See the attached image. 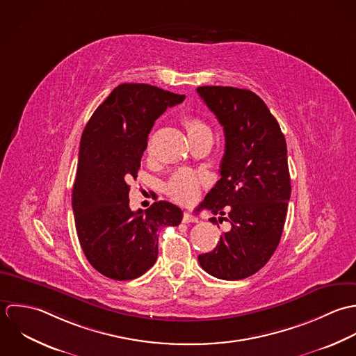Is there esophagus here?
<instances>
[{"label":"esophagus","mask_w":356,"mask_h":356,"mask_svg":"<svg viewBox=\"0 0 356 356\" xmlns=\"http://www.w3.org/2000/svg\"><path fill=\"white\" fill-rule=\"evenodd\" d=\"M183 221L184 222H198V218L195 216L186 212V213L183 214Z\"/></svg>","instance_id":"34e87169"}]
</instances>
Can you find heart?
Wrapping results in <instances>:
<instances>
[{"label": "heart", "instance_id": "heart-1", "mask_svg": "<svg viewBox=\"0 0 356 356\" xmlns=\"http://www.w3.org/2000/svg\"><path fill=\"white\" fill-rule=\"evenodd\" d=\"M181 122L187 131L190 140H195L201 136L211 135L208 125L198 117L187 115L183 118ZM147 149L151 151V142H148ZM200 187H201V181L198 176L191 170L181 169V170H177L170 177L168 183V193L173 200L181 204H191L193 201L197 200L200 194Z\"/></svg>", "mask_w": 356, "mask_h": 356}]
</instances>
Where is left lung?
<instances>
[{
	"instance_id": "left-lung-1",
	"label": "left lung",
	"mask_w": 356,
	"mask_h": 356,
	"mask_svg": "<svg viewBox=\"0 0 356 356\" xmlns=\"http://www.w3.org/2000/svg\"><path fill=\"white\" fill-rule=\"evenodd\" d=\"M197 92L225 136L220 180L201 207L231 224L214 250L200 254L198 261L212 277L238 281L263 268L281 241L291 191L286 140L252 90L200 86ZM225 211L228 218L222 217Z\"/></svg>"
}]
</instances>
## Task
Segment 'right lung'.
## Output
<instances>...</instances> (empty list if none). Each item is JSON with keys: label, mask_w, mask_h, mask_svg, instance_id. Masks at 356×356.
Wrapping results in <instances>:
<instances>
[{"label": "right lung", "mask_w": 356, "mask_h": 356, "mask_svg": "<svg viewBox=\"0 0 356 356\" xmlns=\"http://www.w3.org/2000/svg\"><path fill=\"white\" fill-rule=\"evenodd\" d=\"M184 97L147 83H121L83 129L72 187L75 228L90 266L110 280L142 277L156 261L158 229L183 218L166 201L131 211L128 183L138 177L155 120Z\"/></svg>", "instance_id": "right-lung-1"}]
</instances>
